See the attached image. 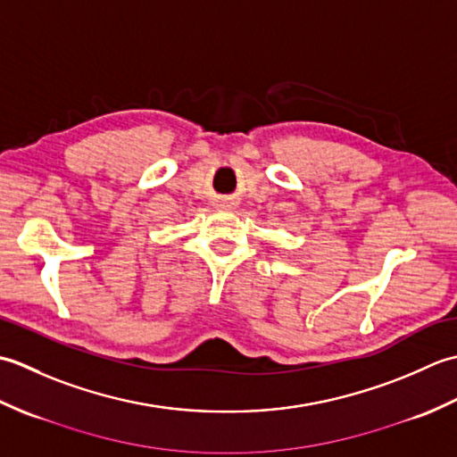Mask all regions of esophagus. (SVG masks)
Returning <instances> with one entry per match:
<instances>
[{
    "instance_id": "obj_1",
    "label": "esophagus",
    "mask_w": 457,
    "mask_h": 457,
    "mask_svg": "<svg viewBox=\"0 0 457 457\" xmlns=\"http://www.w3.org/2000/svg\"><path fill=\"white\" fill-rule=\"evenodd\" d=\"M216 206H218L220 210H234V208H236V202L231 200V198H220V200L216 202Z\"/></svg>"
}]
</instances>
